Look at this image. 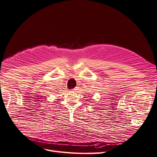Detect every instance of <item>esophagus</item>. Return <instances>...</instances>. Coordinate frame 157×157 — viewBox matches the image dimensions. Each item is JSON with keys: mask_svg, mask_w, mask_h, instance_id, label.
I'll return each mask as SVG.
<instances>
[{"mask_svg": "<svg viewBox=\"0 0 157 157\" xmlns=\"http://www.w3.org/2000/svg\"><path fill=\"white\" fill-rule=\"evenodd\" d=\"M75 90H76V89H73V91H75Z\"/></svg>", "mask_w": 157, "mask_h": 157, "instance_id": "34e87169", "label": "esophagus"}]
</instances>
